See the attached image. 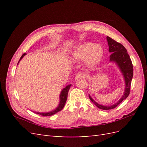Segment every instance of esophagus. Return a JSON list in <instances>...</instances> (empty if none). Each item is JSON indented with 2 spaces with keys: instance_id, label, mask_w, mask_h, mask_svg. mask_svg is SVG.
Masks as SVG:
<instances>
[{
  "instance_id": "esophagus-1",
  "label": "esophagus",
  "mask_w": 147,
  "mask_h": 147,
  "mask_svg": "<svg viewBox=\"0 0 147 147\" xmlns=\"http://www.w3.org/2000/svg\"><path fill=\"white\" fill-rule=\"evenodd\" d=\"M86 77V74L83 73V72H80L79 74H78L76 77H75V79L78 80V79H81V78H84Z\"/></svg>"
}]
</instances>
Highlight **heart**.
<instances>
[{
    "instance_id": "obj_1",
    "label": "heart",
    "mask_w": 147,
    "mask_h": 147,
    "mask_svg": "<svg viewBox=\"0 0 147 147\" xmlns=\"http://www.w3.org/2000/svg\"><path fill=\"white\" fill-rule=\"evenodd\" d=\"M103 56V48L98 45L92 43H85L78 47L72 55V58L75 61L83 60L87 57V63L94 65L101 59Z\"/></svg>"
}]
</instances>
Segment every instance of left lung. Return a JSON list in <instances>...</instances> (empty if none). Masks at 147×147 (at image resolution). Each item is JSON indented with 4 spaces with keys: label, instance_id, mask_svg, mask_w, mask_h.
I'll return each mask as SVG.
<instances>
[{
    "label": "left lung",
    "instance_id": "8db88e82",
    "mask_svg": "<svg viewBox=\"0 0 147 147\" xmlns=\"http://www.w3.org/2000/svg\"><path fill=\"white\" fill-rule=\"evenodd\" d=\"M107 40L109 47V52L112 53L110 56V61H114L115 63H117L119 67L121 69V71L124 75V80H125L126 88L124 95L121 99L117 103L111 106H104L97 104L89 95L90 99L93 104L97 106L99 109L105 110L115 109L119 104H121L124 99L127 98L128 96L129 95L131 82L133 77V65L126 49L124 48L122 44L115 41V40L112 39V38L107 36Z\"/></svg>",
    "mask_w": 147,
    "mask_h": 147
}]
</instances>
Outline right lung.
<instances>
[{
    "instance_id": "1",
    "label": "right lung",
    "mask_w": 147,
    "mask_h": 147,
    "mask_svg": "<svg viewBox=\"0 0 147 147\" xmlns=\"http://www.w3.org/2000/svg\"><path fill=\"white\" fill-rule=\"evenodd\" d=\"M26 55V53H24V54L21 56V58L20 59V61L23 58V56ZM19 61V62H20ZM18 62V63H19ZM71 85L70 84V85H68L65 88H64L63 91H61V95H60V103H59V106L57 107V108L55 110L52 111V112H48V113H38V112H35V113L37 114H39L42 115V116H44V117H48V116H51V115H54L56 113H57L58 112H59V111H61L62 109H63L64 108V107L65 105V104L66 102V100H67V95H68V92L69 91V89L70 88Z\"/></svg>"
}]
</instances>
